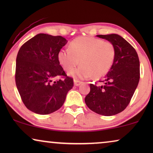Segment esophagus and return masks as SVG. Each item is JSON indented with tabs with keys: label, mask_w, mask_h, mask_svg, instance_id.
<instances>
[{
	"label": "esophagus",
	"mask_w": 153,
	"mask_h": 153,
	"mask_svg": "<svg viewBox=\"0 0 153 153\" xmlns=\"http://www.w3.org/2000/svg\"><path fill=\"white\" fill-rule=\"evenodd\" d=\"M74 85H76V86H79V85H80L81 83H82V82L79 80H74Z\"/></svg>",
	"instance_id": "34e87169"
}]
</instances>
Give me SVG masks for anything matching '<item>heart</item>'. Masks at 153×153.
I'll return each instance as SVG.
<instances>
[{
    "label": "heart",
    "instance_id": "obj_1",
    "mask_svg": "<svg viewBox=\"0 0 153 153\" xmlns=\"http://www.w3.org/2000/svg\"><path fill=\"white\" fill-rule=\"evenodd\" d=\"M116 58V48L108 41L93 37H79L73 39L70 49L60 50L58 60L66 72L75 79H85L93 76L98 79L107 74Z\"/></svg>",
    "mask_w": 153,
    "mask_h": 153
}]
</instances>
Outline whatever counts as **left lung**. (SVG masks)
<instances>
[{
	"label": "left lung",
	"mask_w": 153,
	"mask_h": 153,
	"mask_svg": "<svg viewBox=\"0 0 153 153\" xmlns=\"http://www.w3.org/2000/svg\"><path fill=\"white\" fill-rule=\"evenodd\" d=\"M114 44L116 58L109 72L99 82L90 84L91 91L85 97L88 107L105 116L125 110L130 102L140 79V62L132 46L117 34L97 35Z\"/></svg>",
	"instance_id": "obj_1"
}]
</instances>
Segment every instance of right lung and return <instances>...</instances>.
<instances>
[{
	"instance_id": "add662e5",
	"label": "right lung",
	"mask_w": 153,
	"mask_h": 153,
	"mask_svg": "<svg viewBox=\"0 0 153 153\" xmlns=\"http://www.w3.org/2000/svg\"><path fill=\"white\" fill-rule=\"evenodd\" d=\"M67 42L62 36L39 33L18 52L16 85L24 105L35 114H49L59 109L74 85L58 60V52ZM57 77L61 78L54 81Z\"/></svg>"
}]
</instances>
